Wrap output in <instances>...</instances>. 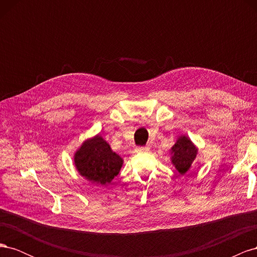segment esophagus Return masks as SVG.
Listing matches in <instances>:
<instances>
[{"label":"esophagus","instance_id":"34e87169","mask_svg":"<svg viewBox=\"0 0 257 257\" xmlns=\"http://www.w3.org/2000/svg\"><path fill=\"white\" fill-rule=\"evenodd\" d=\"M136 151L137 152H147V151H149V148H148V147H138V148H136Z\"/></svg>","mask_w":257,"mask_h":257}]
</instances>
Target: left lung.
Wrapping results in <instances>:
<instances>
[{
	"label": "left lung",
	"instance_id": "1",
	"mask_svg": "<svg viewBox=\"0 0 257 257\" xmlns=\"http://www.w3.org/2000/svg\"><path fill=\"white\" fill-rule=\"evenodd\" d=\"M170 161L180 175H185L191 168L196 164V157L198 154V148L194 144L190 137L180 135L175 145L169 150Z\"/></svg>",
	"mask_w": 257,
	"mask_h": 257
}]
</instances>
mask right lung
<instances>
[{
  "mask_svg": "<svg viewBox=\"0 0 257 257\" xmlns=\"http://www.w3.org/2000/svg\"><path fill=\"white\" fill-rule=\"evenodd\" d=\"M123 162L99 134L85 139L74 153V165L78 174L99 185L110 183L119 175Z\"/></svg>",
  "mask_w": 257,
  "mask_h": 257,
  "instance_id": "add662e5",
  "label": "right lung"
}]
</instances>
